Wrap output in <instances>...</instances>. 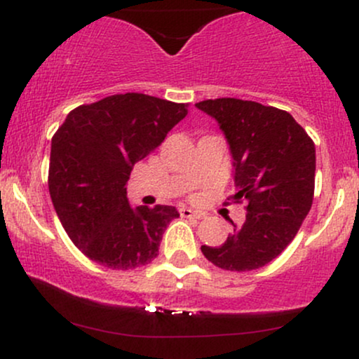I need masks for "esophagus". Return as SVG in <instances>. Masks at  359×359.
<instances>
[{"mask_svg": "<svg viewBox=\"0 0 359 359\" xmlns=\"http://www.w3.org/2000/svg\"><path fill=\"white\" fill-rule=\"evenodd\" d=\"M180 216L189 217V219H203L205 214L201 211H194L191 208H180Z\"/></svg>", "mask_w": 359, "mask_h": 359, "instance_id": "34e87169", "label": "esophagus"}]
</instances>
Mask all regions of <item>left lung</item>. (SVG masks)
Returning <instances> with one entry per match:
<instances>
[{"label":"left lung","mask_w":359,"mask_h":359,"mask_svg":"<svg viewBox=\"0 0 359 359\" xmlns=\"http://www.w3.org/2000/svg\"><path fill=\"white\" fill-rule=\"evenodd\" d=\"M197 109L224 133L234 167V203L245 199L246 221L221 246H201L222 270H257L277 258L311 211L316 182V147L287 111L255 101L219 97Z\"/></svg>","instance_id":"obj_1"}]
</instances>
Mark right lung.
Segmentation results:
<instances>
[{"instance_id": "obj_1", "label": "right lung", "mask_w": 359, "mask_h": 359, "mask_svg": "<svg viewBox=\"0 0 359 359\" xmlns=\"http://www.w3.org/2000/svg\"><path fill=\"white\" fill-rule=\"evenodd\" d=\"M187 114V104L140 93L114 94L67 114L52 138L48 191L57 216L86 257L133 270L158 255L174 205H130L135 163Z\"/></svg>"}]
</instances>
